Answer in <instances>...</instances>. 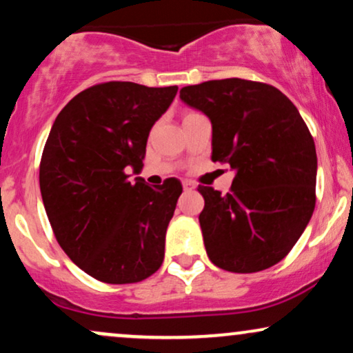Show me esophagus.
I'll use <instances>...</instances> for the list:
<instances>
[{"mask_svg":"<svg viewBox=\"0 0 353 353\" xmlns=\"http://www.w3.org/2000/svg\"><path fill=\"white\" fill-rule=\"evenodd\" d=\"M182 188H184V190H188V192H189V190L196 189V185H194L190 181H184V182H182Z\"/></svg>","mask_w":353,"mask_h":353,"instance_id":"1","label":"esophagus"}]
</instances>
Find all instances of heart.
<instances>
[{
	"label": "heart",
	"instance_id": "heart-1",
	"mask_svg": "<svg viewBox=\"0 0 353 353\" xmlns=\"http://www.w3.org/2000/svg\"><path fill=\"white\" fill-rule=\"evenodd\" d=\"M190 114H192V112H190ZM188 116H189V114H188Z\"/></svg>",
	"mask_w": 353,
	"mask_h": 353
}]
</instances>
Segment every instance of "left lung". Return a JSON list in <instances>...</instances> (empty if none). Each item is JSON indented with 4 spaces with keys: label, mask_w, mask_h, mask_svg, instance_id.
I'll list each match as a JSON object with an SVG mask.
<instances>
[{
    "label": "left lung",
    "mask_w": 353,
    "mask_h": 353,
    "mask_svg": "<svg viewBox=\"0 0 353 353\" xmlns=\"http://www.w3.org/2000/svg\"><path fill=\"white\" fill-rule=\"evenodd\" d=\"M212 124V161L236 172L230 192L199 185V222L214 265L259 272L281 262L315 208L317 152L292 101L277 88L230 78L181 89Z\"/></svg>",
    "instance_id": "obj_1"
}]
</instances>
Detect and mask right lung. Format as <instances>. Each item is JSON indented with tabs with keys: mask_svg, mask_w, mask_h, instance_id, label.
<instances>
[{
	"mask_svg": "<svg viewBox=\"0 0 353 353\" xmlns=\"http://www.w3.org/2000/svg\"><path fill=\"white\" fill-rule=\"evenodd\" d=\"M176 94L177 86L96 84L63 108L48 136L39 189L52 232L101 282H141L163 264L182 185L171 177L151 188L128 171L143 169L149 131Z\"/></svg>",
	"mask_w": 353,
	"mask_h": 353,
	"instance_id": "obj_1",
	"label": "right lung"
}]
</instances>
